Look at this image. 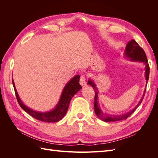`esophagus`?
<instances>
[{"label":"esophagus","instance_id":"1","mask_svg":"<svg viewBox=\"0 0 158 158\" xmlns=\"http://www.w3.org/2000/svg\"><path fill=\"white\" fill-rule=\"evenodd\" d=\"M80 85H82V86L84 88V87H85L87 85V84H86V82H85V79L84 78V76H81L80 77Z\"/></svg>","mask_w":158,"mask_h":158}]
</instances>
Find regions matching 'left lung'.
Here are the masks:
<instances>
[{
    "mask_svg": "<svg viewBox=\"0 0 158 158\" xmlns=\"http://www.w3.org/2000/svg\"><path fill=\"white\" fill-rule=\"evenodd\" d=\"M125 58L129 59L131 61L135 62H142V63L145 64V78L146 80V85L148 83V79H149V74H150V68L149 65L148 63V60L146 58V55L145 54L144 51L143 50L141 47L139 46L135 40H132L131 41H128V44L125 47V52H124ZM88 84L90 85L93 88L95 91V98H94V110L96 115L101 119V120L105 122H114V121H119L122 120L127 119L131 114L135 111V110L140 106L142 103L143 99H144L146 88L143 93L142 96L140 100L136 105V106L131 109L130 111L127 112V113L121 114H111L105 113L102 109L101 107L99 106V101H98V93L99 91L96 87V85L94 83L93 80L91 79L88 80Z\"/></svg>",
    "mask_w": 158,
    "mask_h": 158,
    "instance_id": "obj_1",
    "label": "left lung"
}]
</instances>
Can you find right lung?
<instances>
[{"mask_svg":"<svg viewBox=\"0 0 158 158\" xmlns=\"http://www.w3.org/2000/svg\"><path fill=\"white\" fill-rule=\"evenodd\" d=\"M79 75H76L70 80L63 88L58 103L56 104L53 109L47 112H40L27 107L19 97L13 80L12 84L14 91H15L17 101L23 111H25L30 115L39 121L47 123H55L59 121L64 117L69 109L71 99L80 89L82 88L79 84Z\"/></svg>","mask_w":158,"mask_h":158,"instance_id":"add662e5","label":"right lung"}]
</instances>
